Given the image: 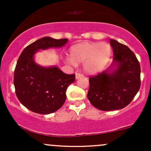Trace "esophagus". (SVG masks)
I'll return each mask as SVG.
<instances>
[{
	"label": "esophagus",
	"instance_id": "1",
	"mask_svg": "<svg viewBox=\"0 0 151 151\" xmlns=\"http://www.w3.org/2000/svg\"><path fill=\"white\" fill-rule=\"evenodd\" d=\"M75 76H76V79H79V77H82L83 76V74H80V73H76V74H75Z\"/></svg>",
	"mask_w": 151,
	"mask_h": 151
}]
</instances>
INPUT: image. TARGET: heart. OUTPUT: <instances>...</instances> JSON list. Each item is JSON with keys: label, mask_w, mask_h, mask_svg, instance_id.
<instances>
[{"label": "heart", "mask_w": 151, "mask_h": 151, "mask_svg": "<svg viewBox=\"0 0 151 151\" xmlns=\"http://www.w3.org/2000/svg\"><path fill=\"white\" fill-rule=\"evenodd\" d=\"M67 61L72 65L84 62V69L89 74H96L104 69L110 59L111 50L106 42H84L74 45L70 50Z\"/></svg>", "instance_id": "b5f03b06"}]
</instances>
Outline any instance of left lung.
<instances>
[{
    "mask_svg": "<svg viewBox=\"0 0 151 151\" xmlns=\"http://www.w3.org/2000/svg\"><path fill=\"white\" fill-rule=\"evenodd\" d=\"M114 58L111 65L89 77L87 97L101 111L121 109L131 103L141 86V67L135 54L125 45L110 39Z\"/></svg>",
    "mask_w": 151,
    "mask_h": 151,
    "instance_id": "1",
    "label": "left lung"
}]
</instances>
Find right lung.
<instances>
[{"instance_id": "1", "label": "right lung", "mask_w": 151, "mask_h": 151, "mask_svg": "<svg viewBox=\"0 0 151 151\" xmlns=\"http://www.w3.org/2000/svg\"><path fill=\"white\" fill-rule=\"evenodd\" d=\"M67 39L45 37L27 46L20 54L14 72L15 93L22 105L40 114L55 112L66 100V91L75 81V74H66L56 66L42 67L35 62L37 51L60 48Z\"/></svg>"}]
</instances>
